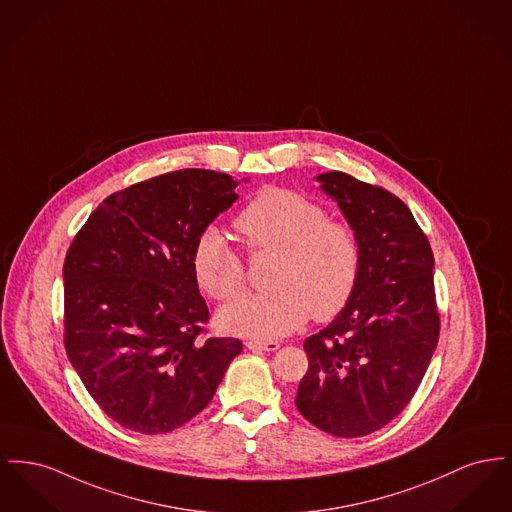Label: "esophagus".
<instances>
[{"mask_svg": "<svg viewBox=\"0 0 512 512\" xmlns=\"http://www.w3.org/2000/svg\"><path fill=\"white\" fill-rule=\"evenodd\" d=\"M245 346H247L249 350H253V352H257V350H263V352H276V350L280 348V344H278V342H274V340H267V342H261V340H249V342H245Z\"/></svg>", "mask_w": 512, "mask_h": 512, "instance_id": "1", "label": "esophagus"}]
</instances>
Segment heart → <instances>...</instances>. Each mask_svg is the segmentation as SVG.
<instances>
[{"label": "heart", "instance_id": "b5f03b06", "mask_svg": "<svg viewBox=\"0 0 512 512\" xmlns=\"http://www.w3.org/2000/svg\"><path fill=\"white\" fill-rule=\"evenodd\" d=\"M249 251H276L272 290L245 294L218 313L230 334L272 340L300 329L313 317L329 321L352 298L360 278L356 232L296 191H261L236 218ZM191 269L212 300L234 298L245 282L240 253L218 228H207L193 245Z\"/></svg>", "mask_w": 512, "mask_h": 512}]
</instances>
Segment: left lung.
Segmentation results:
<instances>
[{
    "label": "left lung",
    "instance_id": "left-lung-1",
    "mask_svg": "<svg viewBox=\"0 0 512 512\" xmlns=\"http://www.w3.org/2000/svg\"><path fill=\"white\" fill-rule=\"evenodd\" d=\"M360 241L348 305L303 342L309 367L296 406L334 437H363L394 420L418 391L439 340L433 251L391 191L344 172L317 176Z\"/></svg>",
    "mask_w": 512,
    "mask_h": 512
}]
</instances>
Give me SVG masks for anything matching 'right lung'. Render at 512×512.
Returning a JSON list of instances; mask_svg holds the SVG:
<instances>
[{
	"label": "right lung",
	"instance_id": "1",
	"mask_svg": "<svg viewBox=\"0 0 512 512\" xmlns=\"http://www.w3.org/2000/svg\"><path fill=\"white\" fill-rule=\"evenodd\" d=\"M240 181L187 168L106 197L63 263L65 352L106 416L158 435L214 396L238 338L203 336L209 307L191 269L197 238Z\"/></svg>",
	"mask_w": 512,
	"mask_h": 512
}]
</instances>
